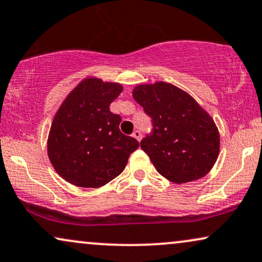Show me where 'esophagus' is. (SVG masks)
<instances>
[{"label": "esophagus", "mask_w": 262, "mask_h": 262, "mask_svg": "<svg viewBox=\"0 0 262 262\" xmlns=\"http://www.w3.org/2000/svg\"><path fill=\"white\" fill-rule=\"evenodd\" d=\"M132 136H134V137L137 139V141L139 142L141 141V138H142V134H141V131L139 130H136V131H134V134H132Z\"/></svg>", "instance_id": "1"}]
</instances>
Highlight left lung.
Returning a JSON list of instances; mask_svg holds the SVG:
<instances>
[{
    "label": "left lung",
    "mask_w": 262,
    "mask_h": 262,
    "mask_svg": "<svg viewBox=\"0 0 262 262\" xmlns=\"http://www.w3.org/2000/svg\"><path fill=\"white\" fill-rule=\"evenodd\" d=\"M134 98L151 119L141 141L156 171L177 184L202 178L219 154V132L193 98L172 84L138 85Z\"/></svg>",
    "instance_id": "8db88e82"
}]
</instances>
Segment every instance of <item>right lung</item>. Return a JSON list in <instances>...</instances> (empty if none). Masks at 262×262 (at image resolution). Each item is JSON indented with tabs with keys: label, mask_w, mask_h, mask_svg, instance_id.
Masks as SVG:
<instances>
[{
	"label": "right lung",
	"mask_w": 262,
	"mask_h": 262,
	"mask_svg": "<svg viewBox=\"0 0 262 262\" xmlns=\"http://www.w3.org/2000/svg\"><path fill=\"white\" fill-rule=\"evenodd\" d=\"M118 83L85 79L66 97L50 127L48 155L55 171L71 184L100 188L124 171L138 141L119 128L121 117L111 103Z\"/></svg>",
	"instance_id": "right-lung-1"
}]
</instances>
